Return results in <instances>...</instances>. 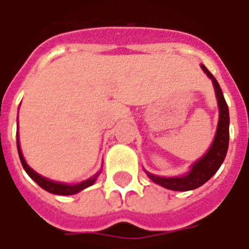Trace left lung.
Masks as SVG:
<instances>
[{"mask_svg":"<svg viewBox=\"0 0 249 249\" xmlns=\"http://www.w3.org/2000/svg\"><path fill=\"white\" fill-rule=\"evenodd\" d=\"M203 71L207 73V76L212 80L217 97V104H219V124H217V130L214 136L213 142L209 148V151L204 155L198 161H196L191 168V171L180 176V178H160L148 173V176L153 180L155 183L167 188L172 191H192L196 188L201 187L203 184L208 181L209 178L217 172L220 165L223 164L228 151V142H230V112H228V105L225 103V98L221 92L219 82L212 76V73L201 65Z\"/></svg>","mask_w":249,"mask_h":249,"instance_id":"obj_1","label":"left lung"}]
</instances>
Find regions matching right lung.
Returning a JSON list of instances; mask_svg holds the SVG:
<instances>
[{"instance_id": "1", "label": "right lung", "mask_w": 249, "mask_h": 249, "mask_svg": "<svg viewBox=\"0 0 249 249\" xmlns=\"http://www.w3.org/2000/svg\"><path fill=\"white\" fill-rule=\"evenodd\" d=\"M17 149H18V155H19V160H21V164H22V167H24L25 172L29 175L30 178L35 180L36 183L38 184L42 189H45L48 192L54 193V195H62V196H68V195H74V193L80 192L82 189H85V188L90 187L94 184L96 181V178H97L98 173L96 176H93L92 178H88L85 181H82V183L74 184V185H69V184H62V183H56V181H52V180H48V178H42L41 175H38L37 172H35L32 168L26 164L25 161L24 156H22V152L19 149V142L18 139H17Z\"/></svg>"}]
</instances>
